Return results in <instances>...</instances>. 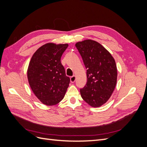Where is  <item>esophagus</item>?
<instances>
[{"label":"esophagus","instance_id":"obj_1","mask_svg":"<svg viewBox=\"0 0 147 147\" xmlns=\"http://www.w3.org/2000/svg\"><path fill=\"white\" fill-rule=\"evenodd\" d=\"M75 80H76V77L75 75H73L70 77V82L71 83H74L75 82Z\"/></svg>","mask_w":147,"mask_h":147}]
</instances>
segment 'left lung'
Here are the masks:
<instances>
[{
  "label": "left lung",
  "instance_id": "obj_1",
  "mask_svg": "<svg viewBox=\"0 0 147 147\" xmlns=\"http://www.w3.org/2000/svg\"><path fill=\"white\" fill-rule=\"evenodd\" d=\"M87 69V83L80 89L83 99L93 107L105 104L113 93L117 80L115 59L100 44L86 40L75 44Z\"/></svg>",
  "mask_w": 147,
  "mask_h": 147
}]
</instances>
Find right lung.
<instances>
[{"label":"right lung","mask_w":147,"mask_h":147,"mask_svg":"<svg viewBox=\"0 0 147 147\" xmlns=\"http://www.w3.org/2000/svg\"><path fill=\"white\" fill-rule=\"evenodd\" d=\"M68 44L48 43L35 52L29 64L28 78L34 94L43 104L53 105L64 98L70 78L61 57Z\"/></svg>","instance_id":"add662e5"}]
</instances>
